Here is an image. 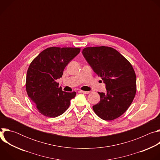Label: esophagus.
<instances>
[{"label": "esophagus", "mask_w": 160, "mask_h": 160, "mask_svg": "<svg viewBox=\"0 0 160 160\" xmlns=\"http://www.w3.org/2000/svg\"><path fill=\"white\" fill-rule=\"evenodd\" d=\"M79 92H81L84 94H88L90 93V92H88V91H83V90H80Z\"/></svg>", "instance_id": "obj_1"}]
</instances>
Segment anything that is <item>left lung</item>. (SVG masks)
I'll return each mask as SVG.
<instances>
[{"label": "left lung", "mask_w": 160, "mask_h": 160, "mask_svg": "<svg viewBox=\"0 0 160 160\" xmlns=\"http://www.w3.org/2000/svg\"><path fill=\"white\" fill-rule=\"evenodd\" d=\"M82 54L106 85V92H98L100 101L93 106L102 120H112L127 110L136 93V75L129 61L115 49L86 48Z\"/></svg>", "instance_id": "left-lung-1"}]
</instances>
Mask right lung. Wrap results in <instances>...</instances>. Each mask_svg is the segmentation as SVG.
Segmentation results:
<instances>
[{
	"mask_svg": "<svg viewBox=\"0 0 160 160\" xmlns=\"http://www.w3.org/2000/svg\"><path fill=\"white\" fill-rule=\"evenodd\" d=\"M80 51V48L52 47L31 62L27 74V92L43 115L55 118L62 115L75 97V92L62 91L56 80L62 77L65 67Z\"/></svg>",
	"mask_w": 160,
	"mask_h": 160,
	"instance_id": "right-lung-1",
	"label": "right lung"
}]
</instances>
